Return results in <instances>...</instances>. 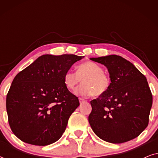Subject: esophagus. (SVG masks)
Masks as SVG:
<instances>
[{
  "label": "esophagus",
  "instance_id": "obj_1",
  "mask_svg": "<svg viewBox=\"0 0 158 158\" xmlns=\"http://www.w3.org/2000/svg\"><path fill=\"white\" fill-rule=\"evenodd\" d=\"M79 101H80V103H83V102H84V101H85V99H83V98H79Z\"/></svg>",
  "mask_w": 158,
  "mask_h": 158
}]
</instances>
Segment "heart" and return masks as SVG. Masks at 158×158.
Returning <instances> with one entry per match:
<instances>
[{"mask_svg":"<svg viewBox=\"0 0 158 158\" xmlns=\"http://www.w3.org/2000/svg\"><path fill=\"white\" fill-rule=\"evenodd\" d=\"M82 80L83 84L75 90V94L82 96H101L109 90L111 80L103 73L99 64L85 62L77 67L76 73L68 70L64 75V83L68 90H74Z\"/></svg>","mask_w":158,"mask_h":158,"instance_id":"1","label":"heart"}]
</instances>
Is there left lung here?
<instances>
[{
    "instance_id": "1",
    "label": "left lung",
    "mask_w": 158,
    "mask_h": 158,
    "mask_svg": "<svg viewBox=\"0 0 158 158\" xmlns=\"http://www.w3.org/2000/svg\"><path fill=\"white\" fill-rule=\"evenodd\" d=\"M106 67L111 85L90 101L88 122L94 133L110 143L138 137L148 125L152 96L145 76L128 60L112 55L90 58Z\"/></svg>"
}]
</instances>
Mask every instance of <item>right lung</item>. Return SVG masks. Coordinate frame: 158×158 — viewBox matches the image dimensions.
<instances>
[{"mask_svg": "<svg viewBox=\"0 0 158 158\" xmlns=\"http://www.w3.org/2000/svg\"><path fill=\"white\" fill-rule=\"evenodd\" d=\"M83 57L44 55L16 75L6 97V110L10 129L19 139L45 146L62 137L80 105L64 85V75Z\"/></svg>", "mask_w": 158, "mask_h": 158, "instance_id": "obj_1", "label": "right lung"}]
</instances>
